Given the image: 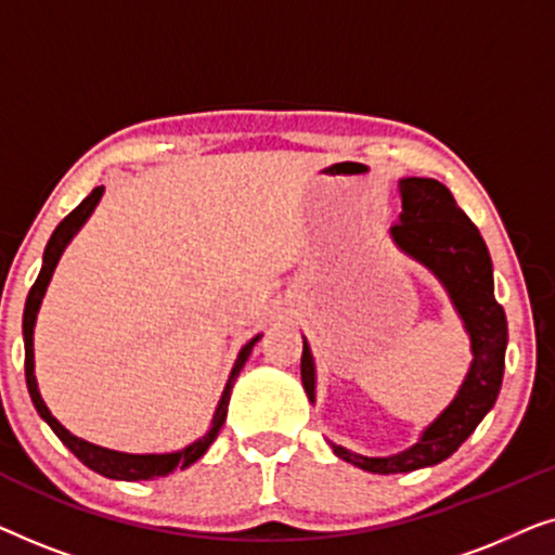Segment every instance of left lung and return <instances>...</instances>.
Wrapping results in <instances>:
<instances>
[{
    "instance_id": "left-lung-1",
    "label": "left lung",
    "mask_w": 555,
    "mask_h": 555,
    "mask_svg": "<svg viewBox=\"0 0 555 555\" xmlns=\"http://www.w3.org/2000/svg\"><path fill=\"white\" fill-rule=\"evenodd\" d=\"M399 192L401 215L389 232L393 245L435 272L450 293L452 306L469 333L473 363L452 404L422 431L420 442L409 450L391 457H363L331 442L340 460L376 475L431 467L457 452V447L473 435L482 416L495 404L503 384L507 346L505 310L495 300L492 260L480 230L457 207L450 189L437 179L406 177L399 181ZM300 376L308 399L315 401V363L306 338H302Z\"/></svg>"
}]
</instances>
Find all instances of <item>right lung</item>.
I'll return each mask as SVG.
<instances>
[{
    "mask_svg": "<svg viewBox=\"0 0 555 555\" xmlns=\"http://www.w3.org/2000/svg\"><path fill=\"white\" fill-rule=\"evenodd\" d=\"M103 196V186H95L93 192H90L86 199H82L78 207H75L70 215H67L63 222L55 227V232H52V237L48 242V247H44V255H42V270L40 275H37L33 291L27 295V302H25V315H22V336H25V378H27V391L29 397H33V404L37 409V414L42 416L44 422L50 424V429L55 431L60 437V442H63L67 450H70L75 457H78L82 465L93 469V473L103 475V477H111V480H126V482H135V480H154V477H164L173 473L177 467H189L194 465L196 460L202 457L204 452L209 450V444L215 442L219 429H222V424L227 420V406H230V393H232V386L237 382L242 366H245V361L249 359V353H253V346L260 340V336H255L249 344L242 346V351L237 356V361H234L232 366V374L227 378V386L222 391V399H219L217 404V412L211 416V427L204 437L196 439V442L186 444L184 450L179 452H166V454H131V452H116V450H108V447H98L93 442H86V439L75 437L67 431L63 424H60L55 416L50 414L48 404H44L42 397H40V389H37V378H35V348H33V333H35V321H37V310L42 306V298H44V291H48L50 280H52V272H55L60 257H63L65 247L70 245V240L75 234L80 232V227L88 222V217L93 215V209L98 207V202H101Z\"/></svg>",
    "mask_w": 555,
    "mask_h": 555,
    "instance_id": "add662e5",
    "label": "right lung"
}]
</instances>
